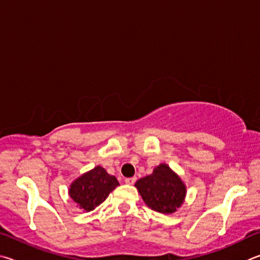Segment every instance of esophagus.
I'll return each mask as SVG.
<instances>
[{
    "mask_svg": "<svg viewBox=\"0 0 260 260\" xmlns=\"http://www.w3.org/2000/svg\"><path fill=\"white\" fill-rule=\"evenodd\" d=\"M136 180H137V178H136V177H133V178H126V179H124V183H125L126 185H134V184L136 183Z\"/></svg>",
    "mask_w": 260,
    "mask_h": 260,
    "instance_id": "1",
    "label": "esophagus"
}]
</instances>
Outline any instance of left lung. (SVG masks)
<instances>
[{
	"mask_svg": "<svg viewBox=\"0 0 260 260\" xmlns=\"http://www.w3.org/2000/svg\"><path fill=\"white\" fill-rule=\"evenodd\" d=\"M135 186L146 206L161 213L177 211L186 197L184 181L166 163L154 168L152 175L140 178Z\"/></svg>",
	"mask_w": 260,
	"mask_h": 260,
	"instance_id": "1",
	"label": "left lung"
}]
</instances>
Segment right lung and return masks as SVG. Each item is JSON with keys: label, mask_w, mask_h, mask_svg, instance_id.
<instances>
[{"label": "right lung", "mask_w": 260, "mask_h": 260, "mask_svg": "<svg viewBox=\"0 0 260 260\" xmlns=\"http://www.w3.org/2000/svg\"><path fill=\"white\" fill-rule=\"evenodd\" d=\"M118 185L115 177L108 175L103 167L97 166L73 181L68 193L80 209L89 212L102 204Z\"/></svg>", "instance_id": "right-lung-1"}]
</instances>
